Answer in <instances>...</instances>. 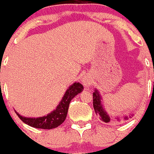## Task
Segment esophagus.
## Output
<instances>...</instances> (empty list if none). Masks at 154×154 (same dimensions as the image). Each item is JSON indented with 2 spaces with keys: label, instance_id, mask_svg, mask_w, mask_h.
<instances>
[{
  "label": "esophagus",
  "instance_id": "34e87169",
  "mask_svg": "<svg viewBox=\"0 0 154 154\" xmlns=\"http://www.w3.org/2000/svg\"><path fill=\"white\" fill-rule=\"evenodd\" d=\"M82 84L85 87H89L91 86V83H92V80L88 76H85V77H83V79L81 80Z\"/></svg>",
  "mask_w": 154,
  "mask_h": 154
}]
</instances>
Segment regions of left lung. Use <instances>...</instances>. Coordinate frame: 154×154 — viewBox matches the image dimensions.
I'll use <instances>...</instances> for the list:
<instances>
[{
  "instance_id": "8db88e82",
  "label": "left lung",
  "mask_w": 154,
  "mask_h": 154,
  "mask_svg": "<svg viewBox=\"0 0 154 154\" xmlns=\"http://www.w3.org/2000/svg\"><path fill=\"white\" fill-rule=\"evenodd\" d=\"M101 100L102 97L100 96L99 91L97 89H94V91L93 92V106H94V109L95 111L96 115L99 116V118H100L102 122H105V123H110L111 122V118L107 114L106 111L103 108ZM133 116V114L130 115L129 116H125L124 117V119L127 120V119H129V118H132ZM117 119L120 121L119 118H117Z\"/></svg>"
}]
</instances>
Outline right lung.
<instances>
[{
	"label": "right lung",
	"mask_w": 154,
	"mask_h": 154,
	"mask_svg": "<svg viewBox=\"0 0 154 154\" xmlns=\"http://www.w3.org/2000/svg\"><path fill=\"white\" fill-rule=\"evenodd\" d=\"M83 89V85L80 83H74L71 86L68 87L67 91L65 93L63 99L60 103L57 106V109L47 116H42L38 118H27L21 116L18 114L16 111L17 116L26 125L35 128L45 129V130H50V129L56 128L58 126L64 122L67 116L68 106H69L71 100L75 97L77 94L81 92Z\"/></svg>",
	"instance_id": "right-lung-1"
}]
</instances>
